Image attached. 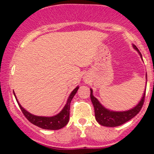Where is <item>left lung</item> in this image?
Segmentation results:
<instances>
[{
	"label": "left lung",
	"instance_id": "1",
	"mask_svg": "<svg viewBox=\"0 0 154 154\" xmlns=\"http://www.w3.org/2000/svg\"><path fill=\"white\" fill-rule=\"evenodd\" d=\"M133 48L136 51H139L141 57L142 58V54L139 52L137 47L133 45ZM90 91H91L90 97H91V102H92L93 106H94V115H95L96 121L100 125L111 127H117V126L123 125V124L126 123L127 122L130 121V119H133V117H135L140 112L141 109L142 108V106H143L144 102V98H145L146 92V91H144L143 97L141 99L140 102L133 109H131L128 110V111L125 112H113L106 109V108H104V107L102 106L100 103V102L97 100V99H96V97L93 96L92 90L90 89Z\"/></svg>",
	"mask_w": 154,
	"mask_h": 154
}]
</instances>
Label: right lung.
I'll return each instance as SVG.
<instances>
[{"mask_svg": "<svg viewBox=\"0 0 154 154\" xmlns=\"http://www.w3.org/2000/svg\"><path fill=\"white\" fill-rule=\"evenodd\" d=\"M78 88L79 87L77 86L73 90L72 92L70 94L69 97H68V101L67 103H66V106H64L63 110H62L59 114H57V116H52V117L35 116H34V115L30 114V113L28 112L27 110L24 109L21 106V104L18 103L15 94H14V95H15L17 103H18V106H19L20 109H21V112H22L24 116L26 117V119H27L30 123L37 126V127H40V128L45 129V130H60V129L63 128V127H64L65 126L67 125L68 121H69L70 103H71V100H72L73 97H74V96L75 95V94L77 93Z\"/></svg>", "mask_w": 154, "mask_h": 154, "instance_id": "right-lung-1", "label": "right lung"}]
</instances>
